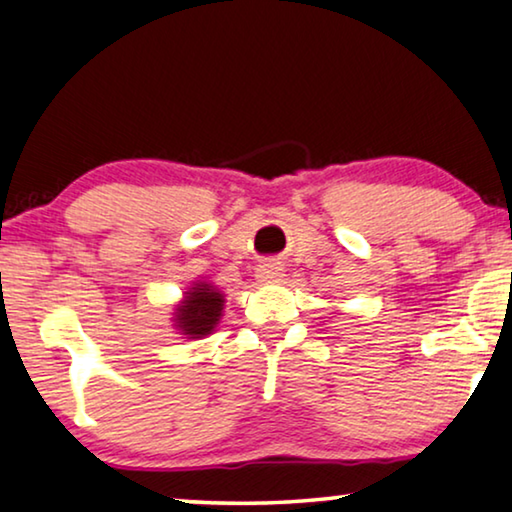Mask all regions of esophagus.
I'll use <instances>...</instances> for the list:
<instances>
[{
	"label": "esophagus",
	"instance_id": "obj_1",
	"mask_svg": "<svg viewBox=\"0 0 512 512\" xmlns=\"http://www.w3.org/2000/svg\"><path fill=\"white\" fill-rule=\"evenodd\" d=\"M257 280L259 283H276V280L283 276V266H278V264H262L257 269Z\"/></svg>",
	"mask_w": 512,
	"mask_h": 512
}]
</instances>
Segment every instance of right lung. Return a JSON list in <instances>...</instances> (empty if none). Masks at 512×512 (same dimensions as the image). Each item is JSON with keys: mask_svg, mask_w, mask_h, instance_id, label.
<instances>
[{"mask_svg": "<svg viewBox=\"0 0 512 512\" xmlns=\"http://www.w3.org/2000/svg\"><path fill=\"white\" fill-rule=\"evenodd\" d=\"M222 308H225V294H220L206 280H199L185 292L183 301L176 306L174 327L185 338H204L218 327Z\"/></svg>", "mask_w": 512, "mask_h": 512, "instance_id": "add662e5", "label": "right lung"}]
</instances>
